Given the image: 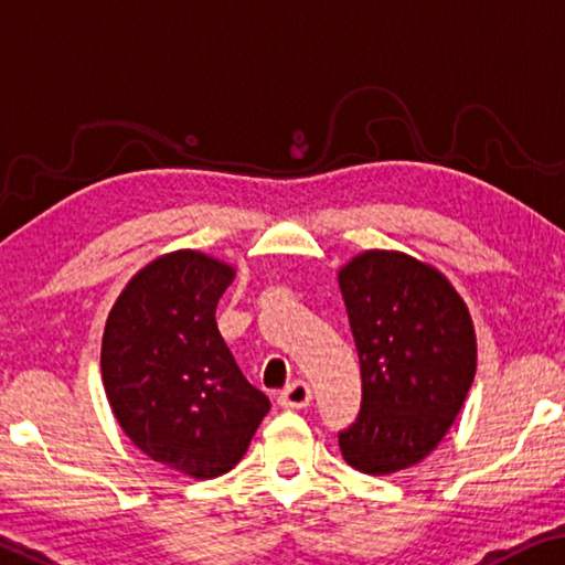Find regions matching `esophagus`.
I'll return each instance as SVG.
<instances>
[{
    "label": "esophagus",
    "mask_w": 565,
    "mask_h": 565,
    "mask_svg": "<svg viewBox=\"0 0 565 565\" xmlns=\"http://www.w3.org/2000/svg\"><path fill=\"white\" fill-rule=\"evenodd\" d=\"M312 402V388H309L307 381H291L289 386L279 394V404L289 409H305Z\"/></svg>",
    "instance_id": "obj_1"
}]
</instances>
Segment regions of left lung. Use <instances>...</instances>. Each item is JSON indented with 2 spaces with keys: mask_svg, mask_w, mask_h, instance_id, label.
<instances>
[{
  "mask_svg": "<svg viewBox=\"0 0 565 565\" xmlns=\"http://www.w3.org/2000/svg\"><path fill=\"white\" fill-rule=\"evenodd\" d=\"M361 363V412L338 433L371 476L409 468L448 433L476 373L471 315L443 274L404 253L365 250L340 271Z\"/></svg>",
  "mask_w": 565,
  "mask_h": 565,
  "instance_id": "left-lung-1",
  "label": "left lung"
}]
</instances>
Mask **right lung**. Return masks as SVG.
<instances>
[{"label":"right lung","mask_w":565,"mask_h":565,"mask_svg":"<svg viewBox=\"0 0 565 565\" xmlns=\"http://www.w3.org/2000/svg\"><path fill=\"white\" fill-rule=\"evenodd\" d=\"M233 276L204 253H169L125 286L102 338V381L125 435L194 479L227 473L271 409L214 320Z\"/></svg>","instance_id":"1"}]
</instances>
